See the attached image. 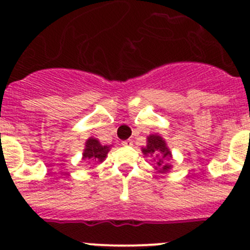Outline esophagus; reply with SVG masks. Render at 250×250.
<instances>
[{"label":"esophagus","mask_w":250,"mask_h":250,"mask_svg":"<svg viewBox=\"0 0 250 250\" xmlns=\"http://www.w3.org/2000/svg\"><path fill=\"white\" fill-rule=\"evenodd\" d=\"M122 145L125 146V147H130V146H133V140H130V139H128V140L122 141Z\"/></svg>","instance_id":"esophagus-1"}]
</instances>
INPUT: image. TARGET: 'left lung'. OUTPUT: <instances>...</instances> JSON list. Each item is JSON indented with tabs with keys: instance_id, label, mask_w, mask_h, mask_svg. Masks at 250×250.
Wrapping results in <instances>:
<instances>
[{
	"instance_id": "left-lung-1",
	"label": "left lung",
	"mask_w": 250,
	"mask_h": 250,
	"mask_svg": "<svg viewBox=\"0 0 250 250\" xmlns=\"http://www.w3.org/2000/svg\"><path fill=\"white\" fill-rule=\"evenodd\" d=\"M144 156L154 157L157 159V167L154 169L158 170L160 173H165L170 171L172 165H170L169 160L172 158V154L170 148L167 145V141L159 135V134H151L147 136L146 146L141 148Z\"/></svg>"
}]
</instances>
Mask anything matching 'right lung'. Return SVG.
<instances>
[{
	"mask_svg": "<svg viewBox=\"0 0 250 250\" xmlns=\"http://www.w3.org/2000/svg\"><path fill=\"white\" fill-rule=\"evenodd\" d=\"M110 147L106 145H102L98 139L88 138L85 143V148L83 152V160H86L88 164H92L91 167L94 164L103 163L107 157V153L110 151Z\"/></svg>",
	"mask_w": 250,
	"mask_h": 250,
	"instance_id": "add662e5",
	"label": "right lung"
}]
</instances>
